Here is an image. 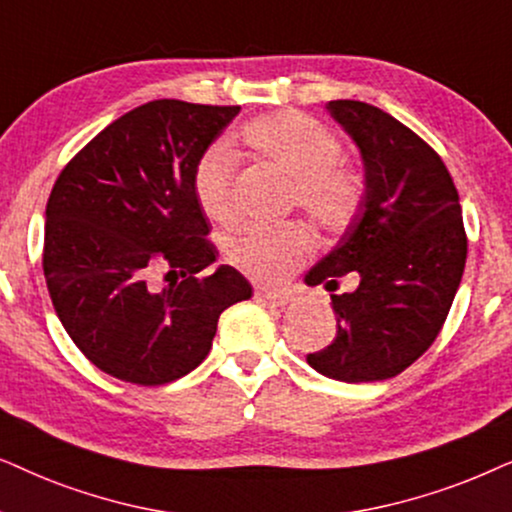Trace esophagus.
Wrapping results in <instances>:
<instances>
[{"label": "esophagus", "mask_w": 512, "mask_h": 512, "mask_svg": "<svg viewBox=\"0 0 512 512\" xmlns=\"http://www.w3.org/2000/svg\"><path fill=\"white\" fill-rule=\"evenodd\" d=\"M255 297H257V302L269 306V309H281V306L288 304V297L276 295V292H267V290H257Z\"/></svg>", "instance_id": "obj_1"}]
</instances>
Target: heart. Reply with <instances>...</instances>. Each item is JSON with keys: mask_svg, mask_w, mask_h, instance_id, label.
<instances>
[{"mask_svg": "<svg viewBox=\"0 0 512 512\" xmlns=\"http://www.w3.org/2000/svg\"><path fill=\"white\" fill-rule=\"evenodd\" d=\"M252 152L292 177V199L323 231H342L363 203V182L346 168L342 142L330 128L302 112H276L241 128ZM236 154L217 142L199 156L192 187L203 215L213 222L231 220V185ZM309 234L299 224H248L224 238V255L252 281L278 285L309 257Z\"/></svg>", "mask_w": 512, "mask_h": 512, "instance_id": "1", "label": "heart"}]
</instances>
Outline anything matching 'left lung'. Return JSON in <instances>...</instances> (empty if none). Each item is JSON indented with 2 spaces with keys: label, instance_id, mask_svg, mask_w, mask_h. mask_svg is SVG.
Instances as JSON below:
<instances>
[{
  "label": "left lung",
  "instance_id": "left-lung-1",
  "mask_svg": "<svg viewBox=\"0 0 512 512\" xmlns=\"http://www.w3.org/2000/svg\"><path fill=\"white\" fill-rule=\"evenodd\" d=\"M327 112L360 149L365 194L356 220L306 283L332 292L356 274L358 288L330 295L337 337L306 363L360 384L391 379L440 335L466 267L459 192L435 149L384 109L330 100Z\"/></svg>",
  "mask_w": 512,
  "mask_h": 512
}]
</instances>
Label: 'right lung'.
Wrapping results in <instances>:
<instances>
[{"mask_svg": "<svg viewBox=\"0 0 512 512\" xmlns=\"http://www.w3.org/2000/svg\"><path fill=\"white\" fill-rule=\"evenodd\" d=\"M241 107L152 100L112 121L58 175L44 278L77 349L121 381L161 386L208 356L220 313L252 288L215 262L194 196L199 156ZM169 271L159 289L151 271Z\"/></svg>", "mask_w": 512, "mask_h": 512, "instance_id": "1", "label": "right lung"}]
</instances>
